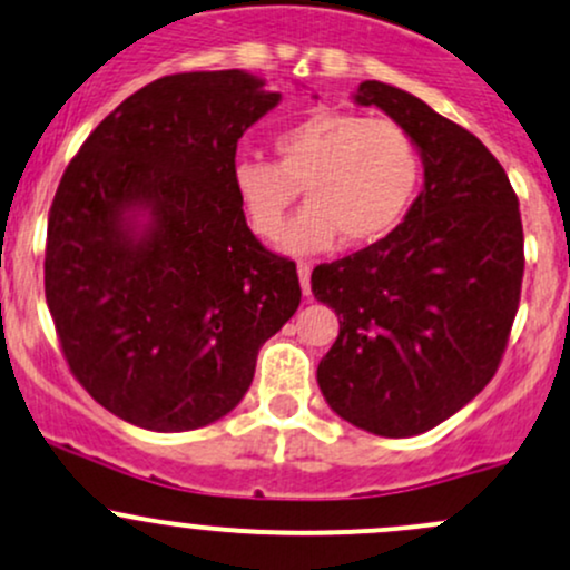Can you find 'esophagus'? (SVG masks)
<instances>
[{"mask_svg": "<svg viewBox=\"0 0 570 570\" xmlns=\"http://www.w3.org/2000/svg\"><path fill=\"white\" fill-rule=\"evenodd\" d=\"M297 275H301L303 295L308 297L311 295V265H308V262H301V265H297Z\"/></svg>", "mask_w": 570, "mask_h": 570, "instance_id": "esophagus-1", "label": "esophagus"}]
</instances>
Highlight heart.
Returning a JSON list of instances; mask_svg holds the SVG:
<instances>
[{
  "label": "heart",
  "mask_w": 570,
  "mask_h": 570,
  "mask_svg": "<svg viewBox=\"0 0 570 570\" xmlns=\"http://www.w3.org/2000/svg\"><path fill=\"white\" fill-rule=\"evenodd\" d=\"M275 164L237 158L232 190L245 224L278 239L303 188L305 209L284 235L289 254H320L335 239L368 245L391 235L421 188L417 141L393 119L320 109L273 136Z\"/></svg>",
  "instance_id": "obj_1"
}]
</instances>
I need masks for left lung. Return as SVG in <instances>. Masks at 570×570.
I'll list each match as a JSON object with an SVG mask.
<instances>
[{"instance_id":"8db88e82","label":"left lung","mask_w":570,"mask_h":570,"mask_svg":"<svg viewBox=\"0 0 570 570\" xmlns=\"http://www.w3.org/2000/svg\"><path fill=\"white\" fill-rule=\"evenodd\" d=\"M352 100L410 130L423 190L391 235L311 273L338 316L316 382L352 426L412 436L470 404L502 361L522 295V215L470 130L391 83L363 81Z\"/></svg>"}]
</instances>
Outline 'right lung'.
<instances>
[{"label":"right lung","instance_id":"right-lung-1","mask_svg":"<svg viewBox=\"0 0 570 570\" xmlns=\"http://www.w3.org/2000/svg\"><path fill=\"white\" fill-rule=\"evenodd\" d=\"M278 100L245 70L164 76L65 169L46 303L76 380L134 426L220 421L301 305L295 262L254 237L232 190L239 136Z\"/></svg>","mask_w":570,"mask_h":570}]
</instances>
